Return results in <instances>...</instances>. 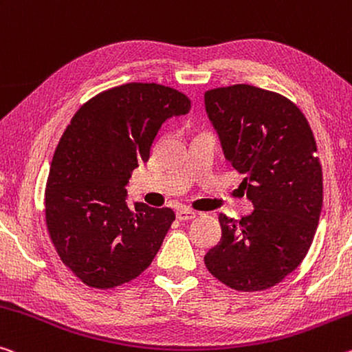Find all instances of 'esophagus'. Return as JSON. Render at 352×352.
I'll list each match as a JSON object with an SVG mask.
<instances>
[{"mask_svg":"<svg viewBox=\"0 0 352 352\" xmlns=\"http://www.w3.org/2000/svg\"><path fill=\"white\" fill-rule=\"evenodd\" d=\"M197 216V211H194V210H189V208H182V210H178V213H177V217L180 221H189V219H194V217Z\"/></svg>","mask_w":352,"mask_h":352,"instance_id":"34e87169","label":"esophagus"}]
</instances>
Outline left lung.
I'll use <instances>...</instances> for the list:
<instances>
[{"instance_id": "left-lung-1", "label": "left lung", "mask_w": 352, "mask_h": 352, "mask_svg": "<svg viewBox=\"0 0 352 352\" xmlns=\"http://www.w3.org/2000/svg\"><path fill=\"white\" fill-rule=\"evenodd\" d=\"M205 108L226 158L254 211L219 214L221 241L204 256L217 280L236 292H263L305 258L322 206V169L314 131L296 104L250 85L205 92Z\"/></svg>"}]
</instances>
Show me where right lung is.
<instances>
[{
  "label": "right lung",
  "mask_w": 352,
  "mask_h": 352,
  "mask_svg": "<svg viewBox=\"0 0 352 352\" xmlns=\"http://www.w3.org/2000/svg\"><path fill=\"white\" fill-rule=\"evenodd\" d=\"M185 94L128 82L97 94L72 117L45 188V222L63 263L85 283L109 289L152 263L175 221L170 208L126 204L125 185L147 163L161 125L189 113Z\"/></svg>",
  "instance_id": "obj_1"
}]
</instances>
